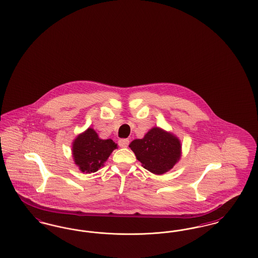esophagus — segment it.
<instances>
[{"instance_id":"34e87169","label":"esophagus","mask_w":258,"mask_h":258,"mask_svg":"<svg viewBox=\"0 0 258 258\" xmlns=\"http://www.w3.org/2000/svg\"><path fill=\"white\" fill-rule=\"evenodd\" d=\"M118 144H119L120 147L126 148L128 146V144H130V140H128L127 138H121V139L119 140Z\"/></svg>"}]
</instances>
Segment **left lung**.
<instances>
[{
  "label": "left lung",
  "instance_id": "left-lung-1",
  "mask_svg": "<svg viewBox=\"0 0 258 258\" xmlns=\"http://www.w3.org/2000/svg\"><path fill=\"white\" fill-rule=\"evenodd\" d=\"M130 148L145 169L161 175L169 171L180 160L182 146L175 135L153 127L142 139L134 140Z\"/></svg>",
  "mask_w": 258,
  "mask_h": 258
}]
</instances>
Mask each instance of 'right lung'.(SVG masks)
Masks as SVG:
<instances>
[{
	"mask_svg": "<svg viewBox=\"0 0 258 258\" xmlns=\"http://www.w3.org/2000/svg\"><path fill=\"white\" fill-rule=\"evenodd\" d=\"M117 144L111 139H100L98 134L89 127L74 139L73 156L74 162L82 172L94 173L103 166V163Z\"/></svg>",
	"mask_w": 258,
	"mask_h": 258,
	"instance_id": "add662e5",
	"label": "right lung"
}]
</instances>
